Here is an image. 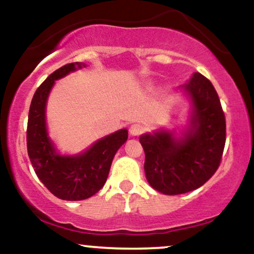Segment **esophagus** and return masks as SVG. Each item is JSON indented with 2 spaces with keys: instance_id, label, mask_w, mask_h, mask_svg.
Listing matches in <instances>:
<instances>
[{
  "instance_id": "esophagus-1",
  "label": "esophagus",
  "mask_w": 254,
  "mask_h": 254,
  "mask_svg": "<svg viewBox=\"0 0 254 254\" xmlns=\"http://www.w3.org/2000/svg\"><path fill=\"white\" fill-rule=\"evenodd\" d=\"M129 132L131 136H139L143 132V127H142L141 124H132L130 127Z\"/></svg>"
}]
</instances>
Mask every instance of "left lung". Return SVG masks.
I'll return each instance as SVG.
<instances>
[{"mask_svg": "<svg viewBox=\"0 0 254 254\" xmlns=\"http://www.w3.org/2000/svg\"><path fill=\"white\" fill-rule=\"evenodd\" d=\"M179 89L190 101L188 123L178 130L161 127L139 136L148 183L170 196L208 182L220 166L226 143V119L210 81L193 72Z\"/></svg>", "mask_w": 254, "mask_h": 254, "instance_id": "8db88e82", "label": "left lung"}]
</instances>
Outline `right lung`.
Listing matches in <instances>:
<instances>
[{
    "label": "right lung",
    "mask_w": 254,
    "mask_h": 254,
    "mask_svg": "<svg viewBox=\"0 0 254 254\" xmlns=\"http://www.w3.org/2000/svg\"><path fill=\"white\" fill-rule=\"evenodd\" d=\"M86 66L70 63L57 69L38 87L28 112L27 151L40 182L52 194L63 200H82L92 197L106 183L111 164L127 139V130L121 129L101 137L78 154H61L49 135L46 106L55 82Z\"/></svg>",
    "instance_id": "obj_1"
}]
</instances>
